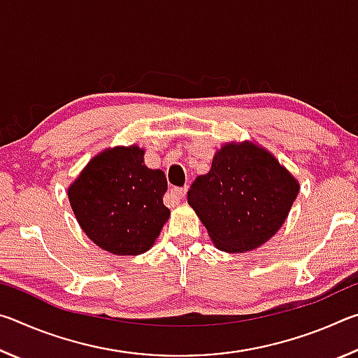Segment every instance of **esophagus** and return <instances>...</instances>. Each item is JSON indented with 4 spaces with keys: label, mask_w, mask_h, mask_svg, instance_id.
<instances>
[{
    "label": "esophagus",
    "mask_w": 358,
    "mask_h": 358,
    "mask_svg": "<svg viewBox=\"0 0 358 358\" xmlns=\"http://www.w3.org/2000/svg\"><path fill=\"white\" fill-rule=\"evenodd\" d=\"M186 191H187L186 186L185 187H172V189L169 191V197H171L172 205L180 202V201H183L186 196Z\"/></svg>",
    "instance_id": "34e87169"
}]
</instances>
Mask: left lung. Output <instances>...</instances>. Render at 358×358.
<instances>
[{
  "instance_id": "obj_1",
  "label": "left lung",
  "mask_w": 358,
  "mask_h": 358,
  "mask_svg": "<svg viewBox=\"0 0 358 358\" xmlns=\"http://www.w3.org/2000/svg\"><path fill=\"white\" fill-rule=\"evenodd\" d=\"M299 183L268 151L229 143L207 175L187 191V203L222 251L256 250L280 230L299 194Z\"/></svg>"
}]
</instances>
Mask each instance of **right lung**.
Masks as SVG:
<instances>
[{
  "instance_id": "add662e5",
  "label": "right lung",
  "mask_w": 358,
  "mask_h": 358,
  "mask_svg": "<svg viewBox=\"0 0 358 358\" xmlns=\"http://www.w3.org/2000/svg\"><path fill=\"white\" fill-rule=\"evenodd\" d=\"M166 175L143 164L136 145L102 151L69 187V202L93 243L118 256L148 251L169 220Z\"/></svg>"
}]
</instances>
